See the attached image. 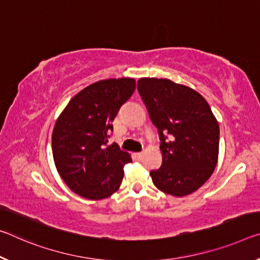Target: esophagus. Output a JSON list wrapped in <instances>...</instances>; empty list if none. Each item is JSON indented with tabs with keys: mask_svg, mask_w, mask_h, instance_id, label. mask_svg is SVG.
Listing matches in <instances>:
<instances>
[{
	"mask_svg": "<svg viewBox=\"0 0 260 260\" xmlns=\"http://www.w3.org/2000/svg\"><path fill=\"white\" fill-rule=\"evenodd\" d=\"M135 155H137L138 158H141L142 155H143V152H137V154H135Z\"/></svg>",
	"mask_w": 260,
	"mask_h": 260,
	"instance_id": "obj_1",
	"label": "esophagus"
}]
</instances>
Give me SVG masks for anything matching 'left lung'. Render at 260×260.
Instances as JSON below:
<instances>
[{"mask_svg": "<svg viewBox=\"0 0 260 260\" xmlns=\"http://www.w3.org/2000/svg\"><path fill=\"white\" fill-rule=\"evenodd\" d=\"M138 90L160 140L162 166L150 171L152 183L167 194H191L217 164L219 122L205 98L186 85L143 77Z\"/></svg>", "mask_w": 260, "mask_h": 260, "instance_id": "1", "label": "left lung"}]
</instances>
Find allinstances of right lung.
<instances>
[{
    "label": "right lung",
    "instance_id": "1",
    "mask_svg": "<svg viewBox=\"0 0 260 260\" xmlns=\"http://www.w3.org/2000/svg\"><path fill=\"white\" fill-rule=\"evenodd\" d=\"M134 90V78L98 81L75 94L57 118L53 158L60 177L76 194L101 200L120 187L123 166L132 158L117 143L109 146V138L115 115Z\"/></svg>",
    "mask_w": 260,
    "mask_h": 260
}]
</instances>
